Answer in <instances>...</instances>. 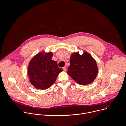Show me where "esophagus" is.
<instances>
[{
	"instance_id": "esophagus-1",
	"label": "esophagus",
	"mask_w": 126,
	"mask_h": 126,
	"mask_svg": "<svg viewBox=\"0 0 126 126\" xmlns=\"http://www.w3.org/2000/svg\"><path fill=\"white\" fill-rule=\"evenodd\" d=\"M63 70L64 71H66V66H64L63 68Z\"/></svg>"
}]
</instances>
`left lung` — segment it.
<instances>
[{
  "label": "left lung",
  "mask_w": 126,
  "mask_h": 126,
  "mask_svg": "<svg viewBox=\"0 0 126 126\" xmlns=\"http://www.w3.org/2000/svg\"><path fill=\"white\" fill-rule=\"evenodd\" d=\"M97 73L96 61L90 53L85 51L82 55L79 52L72 54L67 74L79 85L90 84L94 81Z\"/></svg>",
  "instance_id": "obj_1"
}]
</instances>
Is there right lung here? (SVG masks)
<instances>
[{"label": "right lung", "mask_w": 126, "mask_h": 126, "mask_svg": "<svg viewBox=\"0 0 126 126\" xmlns=\"http://www.w3.org/2000/svg\"><path fill=\"white\" fill-rule=\"evenodd\" d=\"M51 52L41 51L31 60L27 68L30 81L37 89L46 90L50 87L55 81L60 73L57 62L51 59Z\"/></svg>", "instance_id": "right-lung-1"}]
</instances>
